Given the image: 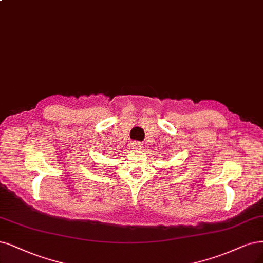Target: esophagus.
Segmentation results:
<instances>
[{"mask_svg":"<svg viewBox=\"0 0 263 263\" xmlns=\"http://www.w3.org/2000/svg\"><path fill=\"white\" fill-rule=\"evenodd\" d=\"M142 147V143L138 142V141H134L133 142V148L134 149H140Z\"/></svg>","mask_w":263,"mask_h":263,"instance_id":"1","label":"esophagus"}]
</instances>
